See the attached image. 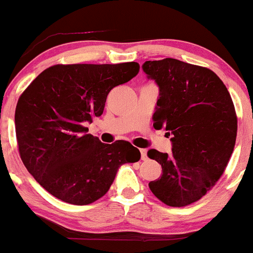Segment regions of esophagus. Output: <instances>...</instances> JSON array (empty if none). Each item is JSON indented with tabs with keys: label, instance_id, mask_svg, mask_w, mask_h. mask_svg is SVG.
I'll return each mask as SVG.
<instances>
[{
	"label": "esophagus",
	"instance_id": "esophagus-1",
	"mask_svg": "<svg viewBox=\"0 0 253 253\" xmlns=\"http://www.w3.org/2000/svg\"><path fill=\"white\" fill-rule=\"evenodd\" d=\"M140 157H141V161L148 160V155H146L145 149H140Z\"/></svg>",
	"mask_w": 253,
	"mask_h": 253
}]
</instances>
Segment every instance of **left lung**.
Returning <instances> with one entry per match:
<instances>
[{"instance_id":"8db88e82","label":"left lung","mask_w":253,"mask_h":253,"mask_svg":"<svg viewBox=\"0 0 253 253\" xmlns=\"http://www.w3.org/2000/svg\"><path fill=\"white\" fill-rule=\"evenodd\" d=\"M143 71L160 88L154 127L171 137V155L148 151L162 166L149 187L169 207H186L211 190L228 165L238 129L234 104L209 68L163 59L146 61Z\"/></svg>"}]
</instances>
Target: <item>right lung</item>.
<instances>
[{
    "instance_id": "1",
    "label": "right lung",
    "mask_w": 253,
    "mask_h": 253,
    "mask_svg": "<svg viewBox=\"0 0 253 253\" xmlns=\"http://www.w3.org/2000/svg\"><path fill=\"white\" fill-rule=\"evenodd\" d=\"M138 72L137 62L55 65L21 93L15 109L19 154L50 194L69 204H91L109 191L122 165L140 160L128 141L104 144L85 127L103 114L112 88Z\"/></svg>"
}]
</instances>
